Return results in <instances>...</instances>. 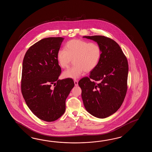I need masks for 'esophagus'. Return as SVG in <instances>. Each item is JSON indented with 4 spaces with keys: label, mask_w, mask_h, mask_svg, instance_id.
<instances>
[{
    "label": "esophagus",
    "mask_w": 152,
    "mask_h": 152,
    "mask_svg": "<svg viewBox=\"0 0 152 152\" xmlns=\"http://www.w3.org/2000/svg\"><path fill=\"white\" fill-rule=\"evenodd\" d=\"M74 82H75V86H77L78 85V81H77V80H74Z\"/></svg>",
    "instance_id": "esophagus-1"
}]
</instances>
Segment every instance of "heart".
Masks as SVG:
<instances>
[{
  "label": "heart",
  "instance_id": "heart-1",
  "mask_svg": "<svg viewBox=\"0 0 152 152\" xmlns=\"http://www.w3.org/2000/svg\"><path fill=\"white\" fill-rule=\"evenodd\" d=\"M102 55L100 46L96 43H90L83 39H72L66 43L65 49L59 50L57 60L62 68L73 66L63 72L65 78L77 79L84 72L93 71L98 65Z\"/></svg>",
  "mask_w": 152,
  "mask_h": 152
}]
</instances>
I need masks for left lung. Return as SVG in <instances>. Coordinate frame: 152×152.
Here are the masks:
<instances>
[{
	"label": "left lung",
	"mask_w": 152,
	"mask_h": 152,
	"mask_svg": "<svg viewBox=\"0 0 152 152\" xmlns=\"http://www.w3.org/2000/svg\"><path fill=\"white\" fill-rule=\"evenodd\" d=\"M83 37L97 42L102 55L89 77H83L78 83L82 99L88 113L105 118L115 113L123 103L127 91L128 61L120 45L113 39L104 36Z\"/></svg>",
	"instance_id": "1"
}]
</instances>
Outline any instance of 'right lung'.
Returning <instances> with one entry per match:
<instances>
[{"label":"right lung","mask_w":152,"mask_h":152,"mask_svg":"<svg viewBox=\"0 0 152 152\" xmlns=\"http://www.w3.org/2000/svg\"><path fill=\"white\" fill-rule=\"evenodd\" d=\"M64 39L48 37L36 42L23 59L21 91L29 109L46 122L65 113L66 99L75 86L71 78L58 80L61 69L57 53ZM52 84L55 86L53 89Z\"/></svg>","instance_id":"obj_1"}]
</instances>
